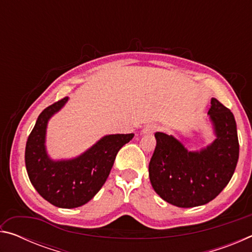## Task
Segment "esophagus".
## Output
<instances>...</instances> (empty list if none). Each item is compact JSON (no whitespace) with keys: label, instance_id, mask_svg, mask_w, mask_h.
<instances>
[{"label":"esophagus","instance_id":"34e87169","mask_svg":"<svg viewBox=\"0 0 252 252\" xmlns=\"http://www.w3.org/2000/svg\"><path fill=\"white\" fill-rule=\"evenodd\" d=\"M156 130H157V126L156 125H147L142 129L141 133L142 134H152Z\"/></svg>","mask_w":252,"mask_h":252}]
</instances>
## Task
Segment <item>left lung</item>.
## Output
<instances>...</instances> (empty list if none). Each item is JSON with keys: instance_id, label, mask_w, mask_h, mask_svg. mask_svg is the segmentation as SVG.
Instances as JSON below:
<instances>
[{"instance_id": "left-lung-1", "label": "left lung", "mask_w": 252, "mask_h": 252, "mask_svg": "<svg viewBox=\"0 0 252 252\" xmlns=\"http://www.w3.org/2000/svg\"><path fill=\"white\" fill-rule=\"evenodd\" d=\"M208 114L216 139L199 151H188L172 135L155 134L157 146L149 163V177L156 192L173 206L192 208L210 202L236 170L239 141L232 112L212 97Z\"/></svg>"}]
</instances>
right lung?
Masks as SVG:
<instances>
[{"instance_id": "obj_1", "label": "right lung", "mask_w": 252, "mask_h": 252, "mask_svg": "<svg viewBox=\"0 0 252 252\" xmlns=\"http://www.w3.org/2000/svg\"><path fill=\"white\" fill-rule=\"evenodd\" d=\"M69 97L42 111L25 147V167L30 181L46 201L59 208L81 207L94 197L108 179L120 149L134 134H110L78 158L54 161L45 149L46 126Z\"/></svg>"}]
</instances>
